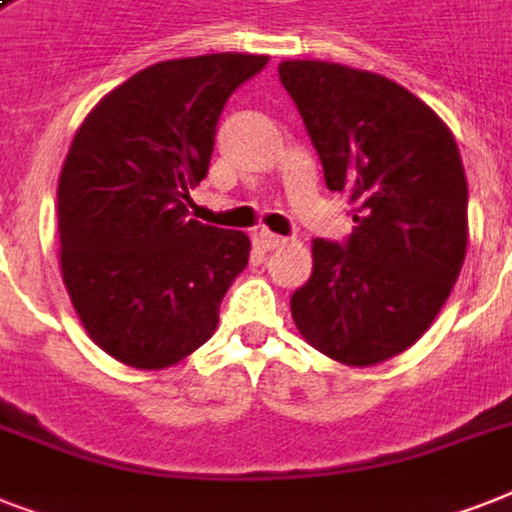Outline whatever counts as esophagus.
<instances>
[{
    "label": "esophagus",
    "mask_w": 512,
    "mask_h": 512,
    "mask_svg": "<svg viewBox=\"0 0 512 512\" xmlns=\"http://www.w3.org/2000/svg\"><path fill=\"white\" fill-rule=\"evenodd\" d=\"M255 241L263 249H279L284 247L289 239H284V236H279V233H271L268 228H260V231H255Z\"/></svg>",
    "instance_id": "obj_1"
}]
</instances>
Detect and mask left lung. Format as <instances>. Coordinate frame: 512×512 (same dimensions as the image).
<instances>
[{
  "mask_svg": "<svg viewBox=\"0 0 512 512\" xmlns=\"http://www.w3.org/2000/svg\"><path fill=\"white\" fill-rule=\"evenodd\" d=\"M329 191L353 201L345 244L313 241V273L292 295L308 345L348 366L404 353L446 303L468 249V180L438 114L372 71L281 60Z\"/></svg>",
  "mask_w": 512,
  "mask_h": 512,
  "instance_id": "left-lung-1",
  "label": "left lung"
}]
</instances>
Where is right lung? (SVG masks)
<instances>
[{
    "instance_id": "1",
    "label": "right lung",
    "mask_w": 512,
    "mask_h": 512,
    "mask_svg": "<svg viewBox=\"0 0 512 512\" xmlns=\"http://www.w3.org/2000/svg\"><path fill=\"white\" fill-rule=\"evenodd\" d=\"M268 55L162 60L111 90L76 130L58 180L60 271L90 340L164 369L215 335L249 236L188 217L225 100Z\"/></svg>"
}]
</instances>
